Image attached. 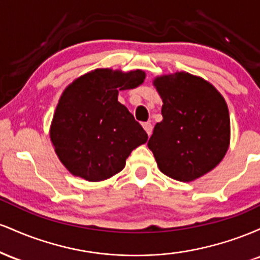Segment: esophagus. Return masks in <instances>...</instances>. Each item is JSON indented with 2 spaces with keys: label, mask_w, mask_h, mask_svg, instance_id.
I'll list each match as a JSON object with an SVG mask.
<instances>
[{
  "label": "esophagus",
  "mask_w": 260,
  "mask_h": 260,
  "mask_svg": "<svg viewBox=\"0 0 260 260\" xmlns=\"http://www.w3.org/2000/svg\"><path fill=\"white\" fill-rule=\"evenodd\" d=\"M143 128H144L148 136H151V132H153V126H151V123L145 122V123H143Z\"/></svg>",
  "instance_id": "34e87169"
}]
</instances>
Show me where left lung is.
<instances>
[{
    "label": "left lung",
    "instance_id": "left-lung-1",
    "mask_svg": "<svg viewBox=\"0 0 260 260\" xmlns=\"http://www.w3.org/2000/svg\"><path fill=\"white\" fill-rule=\"evenodd\" d=\"M153 85L162 100V121L148 147L164 175L194 181L215 169L228 153V104L211 83L187 72L157 76Z\"/></svg>",
    "mask_w": 260,
    "mask_h": 260
}]
</instances>
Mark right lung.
<instances>
[{
  "mask_svg": "<svg viewBox=\"0 0 260 260\" xmlns=\"http://www.w3.org/2000/svg\"><path fill=\"white\" fill-rule=\"evenodd\" d=\"M142 70L96 68L74 79L53 113L50 139L57 157L73 176L100 182L122 171L133 149L148 134L121 103L118 91L144 82Z\"/></svg>",
  "mask_w": 260,
  "mask_h": 260,
  "instance_id": "add662e5",
  "label": "right lung"
}]
</instances>
